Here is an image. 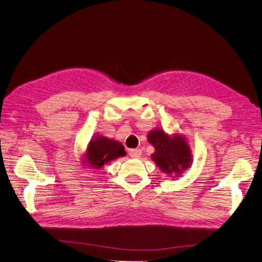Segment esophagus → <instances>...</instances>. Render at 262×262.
Returning <instances> with one entry per match:
<instances>
[{
  "label": "esophagus",
  "mask_w": 262,
  "mask_h": 262,
  "mask_svg": "<svg viewBox=\"0 0 262 262\" xmlns=\"http://www.w3.org/2000/svg\"><path fill=\"white\" fill-rule=\"evenodd\" d=\"M129 155L131 157H134V158H138L142 155V149L141 148H133V149H130L129 150Z\"/></svg>",
  "instance_id": "1"
}]
</instances>
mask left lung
Returning <instances> with one entry per match:
<instances>
[{"label":"left lung","mask_w":262,"mask_h":262,"mask_svg":"<svg viewBox=\"0 0 262 262\" xmlns=\"http://www.w3.org/2000/svg\"><path fill=\"white\" fill-rule=\"evenodd\" d=\"M149 143L155 147L153 161L164 172L180 175L191 163V153L187 142L179 136L170 138L162 130L150 131L147 136Z\"/></svg>","instance_id":"1"}]
</instances>
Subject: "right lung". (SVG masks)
<instances>
[{"mask_svg":"<svg viewBox=\"0 0 262 262\" xmlns=\"http://www.w3.org/2000/svg\"><path fill=\"white\" fill-rule=\"evenodd\" d=\"M126 153L121 143L117 141L100 137L91 142L87 148L86 157L92 167L99 168L117 157L124 156Z\"/></svg>","mask_w":262,"mask_h":262,"instance_id":"right-lung-1","label":"right lung"}]
</instances>
